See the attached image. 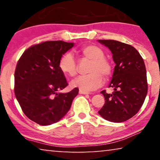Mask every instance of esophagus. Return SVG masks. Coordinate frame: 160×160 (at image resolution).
I'll return each instance as SVG.
<instances>
[{"label": "esophagus", "instance_id": "obj_1", "mask_svg": "<svg viewBox=\"0 0 160 160\" xmlns=\"http://www.w3.org/2000/svg\"><path fill=\"white\" fill-rule=\"evenodd\" d=\"M79 94H82V95H88V94H89V93L87 92H84V91L80 90L79 91Z\"/></svg>", "mask_w": 160, "mask_h": 160}]
</instances>
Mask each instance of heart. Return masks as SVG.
I'll list each match as a JSON object with an SVG mask.
<instances>
[{
  "label": "heart",
  "instance_id": "1",
  "mask_svg": "<svg viewBox=\"0 0 160 160\" xmlns=\"http://www.w3.org/2000/svg\"><path fill=\"white\" fill-rule=\"evenodd\" d=\"M81 55L91 60L89 68L90 73L87 75L79 76L71 82L73 87H77L82 91L89 92L95 90L101 86L103 82L102 75L108 78L112 71L111 62L105 57V53L101 48L96 45H87L79 49ZM59 68L65 75L71 77L76 76L77 65L75 58L71 53H65L59 61Z\"/></svg>",
  "mask_w": 160,
  "mask_h": 160
}]
</instances>
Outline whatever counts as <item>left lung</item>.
Returning <instances> with one entry per match:
<instances>
[{
	"label": "left lung",
	"instance_id": "obj_1",
	"mask_svg": "<svg viewBox=\"0 0 160 160\" xmlns=\"http://www.w3.org/2000/svg\"><path fill=\"white\" fill-rule=\"evenodd\" d=\"M111 50L115 62L109 87L114 91L102 90L105 104L98 111L103 119L112 122L127 121L138 112L147 95L146 66L139 52L131 45L114 40H98Z\"/></svg>",
	"mask_w": 160,
	"mask_h": 160
}]
</instances>
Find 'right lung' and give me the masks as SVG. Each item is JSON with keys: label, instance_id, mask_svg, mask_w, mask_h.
Here are the masks:
<instances>
[{"label": "right lung", "instance_id": "obj_1", "mask_svg": "<svg viewBox=\"0 0 160 160\" xmlns=\"http://www.w3.org/2000/svg\"><path fill=\"white\" fill-rule=\"evenodd\" d=\"M73 43L45 41L32 46L19 58L14 73V93L30 120L49 125L62 119L71 108L78 89L58 93L68 86L59 61Z\"/></svg>", "mask_w": 160, "mask_h": 160}]
</instances>
